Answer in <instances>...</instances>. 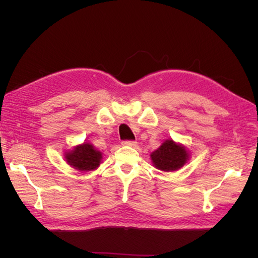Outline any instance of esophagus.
<instances>
[{"instance_id": "34e87169", "label": "esophagus", "mask_w": 258, "mask_h": 258, "mask_svg": "<svg viewBox=\"0 0 258 258\" xmlns=\"http://www.w3.org/2000/svg\"><path fill=\"white\" fill-rule=\"evenodd\" d=\"M121 144L123 146H135L137 144V142L136 141H122Z\"/></svg>"}]
</instances>
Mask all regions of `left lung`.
<instances>
[{
	"label": "left lung",
	"instance_id": "1",
	"mask_svg": "<svg viewBox=\"0 0 258 258\" xmlns=\"http://www.w3.org/2000/svg\"><path fill=\"white\" fill-rule=\"evenodd\" d=\"M189 152L182 144L173 140H166L159 148L151 154L153 166L165 172H172L181 169L189 159Z\"/></svg>",
	"mask_w": 258,
	"mask_h": 258
}]
</instances>
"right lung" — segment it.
Returning a JSON list of instances; mask_svg holds the SVG:
<instances>
[{
    "label": "right lung",
    "mask_w": 258,
    "mask_h": 258,
    "mask_svg": "<svg viewBox=\"0 0 258 258\" xmlns=\"http://www.w3.org/2000/svg\"><path fill=\"white\" fill-rule=\"evenodd\" d=\"M66 161L72 168L88 172L96 170L102 161V153L96 150V147L90 143L84 142L75 146L73 150L64 154Z\"/></svg>",
    "instance_id": "right-lung-1"
}]
</instances>
